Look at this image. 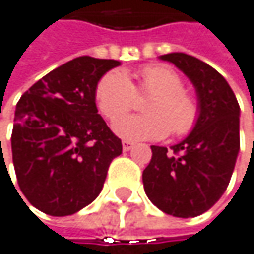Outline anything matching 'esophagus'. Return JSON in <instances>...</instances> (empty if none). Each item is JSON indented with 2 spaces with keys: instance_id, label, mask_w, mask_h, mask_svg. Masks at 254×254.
Returning a JSON list of instances; mask_svg holds the SVG:
<instances>
[{
  "instance_id": "1",
  "label": "esophagus",
  "mask_w": 254,
  "mask_h": 254,
  "mask_svg": "<svg viewBox=\"0 0 254 254\" xmlns=\"http://www.w3.org/2000/svg\"><path fill=\"white\" fill-rule=\"evenodd\" d=\"M133 142H130V141H123V150L124 151H130L131 148H133Z\"/></svg>"
}]
</instances>
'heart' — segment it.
I'll use <instances>...</instances> for the list:
<instances>
[{"instance_id":"1","label":"heart","mask_w":254,"mask_h":254,"mask_svg":"<svg viewBox=\"0 0 254 254\" xmlns=\"http://www.w3.org/2000/svg\"><path fill=\"white\" fill-rule=\"evenodd\" d=\"M137 95H151L145 116L121 118L135 104ZM95 103L109 121L118 120L115 131L130 141H156L170 133L183 137L191 133L200 117L198 101L183 89L182 77L171 68L150 65L139 71L136 86L123 71L104 74L95 87Z\"/></svg>"}]
</instances>
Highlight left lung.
Wrapping results in <instances>:
<instances>
[{
	"label": "left lung",
	"instance_id": "obj_1",
	"mask_svg": "<svg viewBox=\"0 0 254 254\" xmlns=\"http://www.w3.org/2000/svg\"><path fill=\"white\" fill-rule=\"evenodd\" d=\"M194 83L200 117L185 141L171 148L151 145L142 173L145 194L162 212L198 217L229 186L239 151V104L226 78L207 63L183 53L160 56Z\"/></svg>",
	"mask_w": 254,
	"mask_h": 254
}]
</instances>
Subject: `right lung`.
Segmentation results:
<instances>
[{"mask_svg":"<svg viewBox=\"0 0 254 254\" xmlns=\"http://www.w3.org/2000/svg\"><path fill=\"white\" fill-rule=\"evenodd\" d=\"M118 60L81 56L36 81L16 104L11 156L25 198L51 217H66L101 192L118 136L95 106L98 80ZM24 201V200H22Z\"/></svg>","mask_w":254,"mask_h":254,"instance_id":"obj_1","label":"right lung"}]
</instances>
